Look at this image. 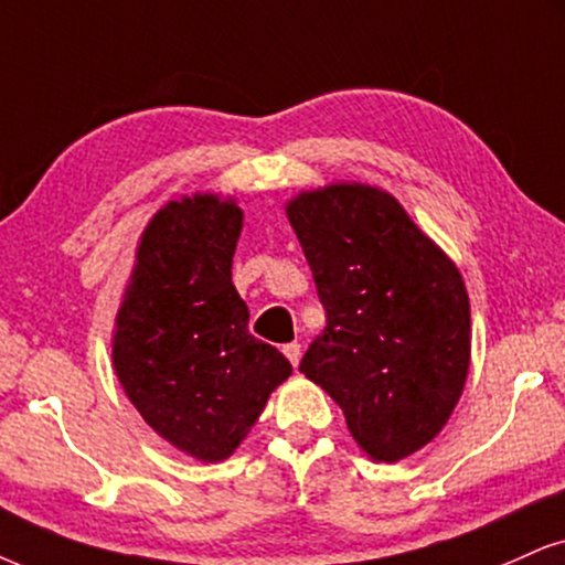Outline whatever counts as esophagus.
Returning a JSON list of instances; mask_svg holds the SVG:
<instances>
[{
  "label": "esophagus",
  "instance_id": "obj_1",
  "mask_svg": "<svg viewBox=\"0 0 565 565\" xmlns=\"http://www.w3.org/2000/svg\"><path fill=\"white\" fill-rule=\"evenodd\" d=\"M282 353H285V356H288L290 364L298 366V361H301V343H288V345H282Z\"/></svg>",
  "mask_w": 565,
  "mask_h": 565
}]
</instances>
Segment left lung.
<instances>
[{
    "label": "left lung",
    "instance_id": "obj_1",
    "mask_svg": "<svg viewBox=\"0 0 565 565\" xmlns=\"http://www.w3.org/2000/svg\"><path fill=\"white\" fill-rule=\"evenodd\" d=\"M285 214L327 311L298 369L343 408L372 461L408 458L440 435L469 374L461 271L377 185L301 191Z\"/></svg>",
    "mask_w": 565,
    "mask_h": 565
}]
</instances>
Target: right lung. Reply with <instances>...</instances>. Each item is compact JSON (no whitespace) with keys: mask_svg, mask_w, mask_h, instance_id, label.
Listing matches in <instances>:
<instances>
[{"mask_svg":"<svg viewBox=\"0 0 565 565\" xmlns=\"http://www.w3.org/2000/svg\"><path fill=\"white\" fill-rule=\"evenodd\" d=\"M241 230L233 196L167 201L143 227L115 317L113 366L128 401L162 440L204 463L233 456L294 374L248 332L233 285Z\"/></svg>","mask_w":565,"mask_h":565,"instance_id":"obj_1","label":"right lung"}]
</instances>
